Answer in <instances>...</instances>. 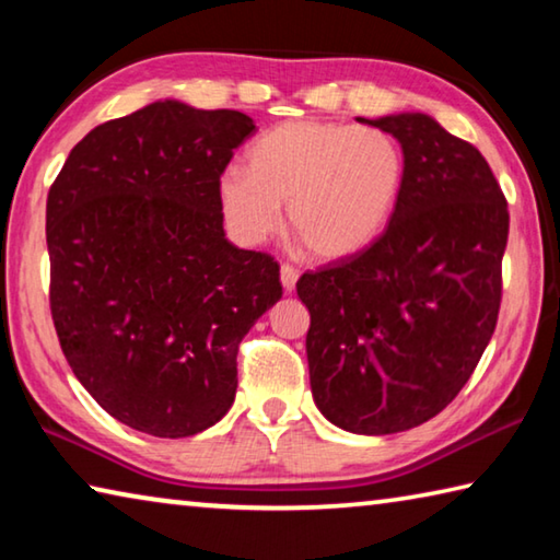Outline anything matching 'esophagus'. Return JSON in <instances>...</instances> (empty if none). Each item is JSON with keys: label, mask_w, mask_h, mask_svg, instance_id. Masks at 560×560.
<instances>
[{"label": "esophagus", "mask_w": 560, "mask_h": 560, "mask_svg": "<svg viewBox=\"0 0 560 560\" xmlns=\"http://www.w3.org/2000/svg\"><path fill=\"white\" fill-rule=\"evenodd\" d=\"M296 281H299V271L291 267V264H281V287L287 293H291L296 289Z\"/></svg>", "instance_id": "obj_1"}]
</instances>
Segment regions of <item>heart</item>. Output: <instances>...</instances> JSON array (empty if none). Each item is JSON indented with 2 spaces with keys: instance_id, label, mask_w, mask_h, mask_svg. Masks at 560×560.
Returning <instances> with one entry per match:
<instances>
[{
  "instance_id": "heart-1",
  "label": "heart",
  "mask_w": 560,
  "mask_h": 560,
  "mask_svg": "<svg viewBox=\"0 0 560 560\" xmlns=\"http://www.w3.org/2000/svg\"><path fill=\"white\" fill-rule=\"evenodd\" d=\"M405 155L385 130L353 122L289 120L246 150V170L220 177V205L232 234L261 244L291 232L318 259H346L373 244L400 200Z\"/></svg>"
}]
</instances>
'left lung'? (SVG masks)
I'll use <instances>...</instances> for the list:
<instances>
[{"instance_id": "8db88e82", "label": "left lung", "mask_w": 560, "mask_h": 560, "mask_svg": "<svg viewBox=\"0 0 560 560\" xmlns=\"http://www.w3.org/2000/svg\"><path fill=\"white\" fill-rule=\"evenodd\" d=\"M358 120L400 143V200L371 246L306 271L296 291L318 410L348 432L393 434L440 415L494 336L509 210L485 155L434 118Z\"/></svg>"}]
</instances>
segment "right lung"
<instances>
[{
	"instance_id": "add662e5",
	"label": "right lung",
	"mask_w": 560,
	"mask_h": 560,
	"mask_svg": "<svg viewBox=\"0 0 560 560\" xmlns=\"http://www.w3.org/2000/svg\"><path fill=\"white\" fill-rule=\"evenodd\" d=\"M254 128L240 110L150 103L93 128L49 189L63 355L103 410L153 438L222 420L242 338L281 299L271 254L222 226L220 177Z\"/></svg>"
}]
</instances>
